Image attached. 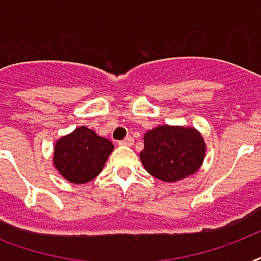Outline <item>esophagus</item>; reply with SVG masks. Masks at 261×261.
I'll use <instances>...</instances> for the list:
<instances>
[{"label": "esophagus", "mask_w": 261, "mask_h": 261, "mask_svg": "<svg viewBox=\"0 0 261 261\" xmlns=\"http://www.w3.org/2000/svg\"><path fill=\"white\" fill-rule=\"evenodd\" d=\"M120 145H124V146H131L133 143H134V138L131 137V135H128V137H126V138L123 139V141H120Z\"/></svg>", "instance_id": "esophagus-1"}]
</instances>
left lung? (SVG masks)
<instances>
[{"label":"left lung","instance_id":"1","mask_svg":"<svg viewBox=\"0 0 261 261\" xmlns=\"http://www.w3.org/2000/svg\"><path fill=\"white\" fill-rule=\"evenodd\" d=\"M141 161L151 176L173 182L198 171L204 157V142L195 128L160 126L147 131Z\"/></svg>","mask_w":261,"mask_h":261}]
</instances>
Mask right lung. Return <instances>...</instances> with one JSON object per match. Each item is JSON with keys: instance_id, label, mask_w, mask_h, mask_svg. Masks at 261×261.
<instances>
[{"instance_id": "add662e5", "label": "right lung", "mask_w": 261, "mask_h": 261, "mask_svg": "<svg viewBox=\"0 0 261 261\" xmlns=\"http://www.w3.org/2000/svg\"><path fill=\"white\" fill-rule=\"evenodd\" d=\"M112 150L111 141L88 127H79L55 143V168L67 181L84 184L101 172Z\"/></svg>"}]
</instances>
